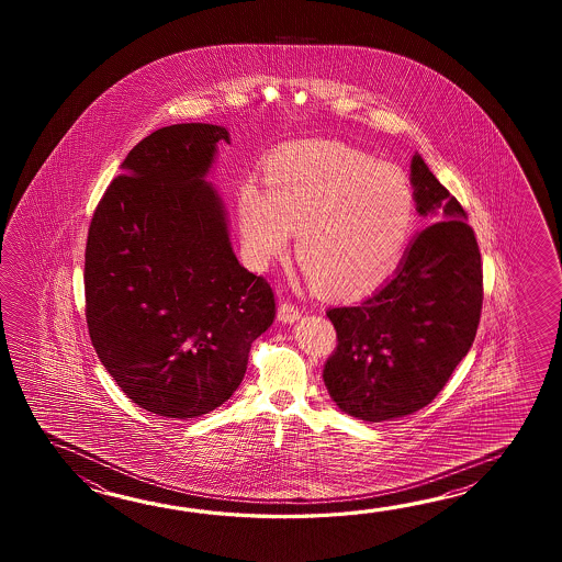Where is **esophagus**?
Returning <instances> with one entry per match:
<instances>
[{
    "instance_id": "esophagus-1",
    "label": "esophagus",
    "mask_w": 562,
    "mask_h": 562,
    "mask_svg": "<svg viewBox=\"0 0 562 562\" xmlns=\"http://www.w3.org/2000/svg\"><path fill=\"white\" fill-rule=\"evenodd\" d=\"M301 313H303V311L299 310L297 305L289 303V301H283V303L279 305V311H277V315H279V322L283 323L297 322L299 317H301Z\"/></svg>"
}]
</instances>
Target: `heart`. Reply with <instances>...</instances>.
<instances>
[{
    "label": "heart",
    "mask_w": 562,
    "mask_h": 562,
    "mask_svg": "<svg viewBox=\"0 0 562 562\" xmlns=\"http://www.w3.org/2000/svg\"><path fill=\"white\" fill-rule=\"evenodd\" d=\"M243 247L265 269L297 233V261L325 293L359 297L404 259L416 228V194L402 168L351 146L307 140L271 156L265 191H239Z\"/></svg>",
    "instance_id": "1"
}]
</instances>
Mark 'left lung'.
Masks as SVG:
<instances>
[{"instance_id":"8db88e82","label":"left lung","mask_w":562,"mask_h":562,"mask_svg":"<svg viewBox=\"0 0 562 562\" xmlns=\"http://www.w3.org/2000/svg\"><path fill=\"white\" fill-rule=\"evenodd\" d=\"M409 182L416 211L431 225L371 297L327 311L337 349L323 382L335 406L363 422L428 406L467 358L480 323L482 265L467 213L418 153Z\"/></svg>"}]
</instances>
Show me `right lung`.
I'll use <instances>...</instances> for the list:
<instances>
[{"label": "right lung", "instance_id": "1", "mask_svg": "<svg viewBox=\"0 0 562 562\" xmlns=\"http://www.w3.org/2000/svg\"><path fill=\"white\" fill-rule=\"evenodd\" d=\"M228 131L172 124L132 148L86 243V322L98 358L136 406L196 418L239 387L276 319L263 277L239 263L206 175Z\"/></svg>", "mask_w": 562, "mask_h": 562}]
</instances>
